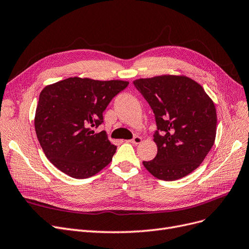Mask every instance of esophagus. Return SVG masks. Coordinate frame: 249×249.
Listing matches in <instances>:
<instances>
[{
    "label": "esophagus",
    "mask_w": 249,
    "mask_h": 249,
    "mask_svg": "<svg viewBox=\"0 0 249 249\" xmlns=\"http://www.w3.org/2000/svg\"><path fill=\"white\" fill-rule=\"evenodd\" d=\"M128 142H131L134 145H138L142 142V138L140 136H136L134 139H132V140H130Z\"/></svg>",
    "instance_id": "esophagus-1"
}]
</instances>
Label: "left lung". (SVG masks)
Returning <instances> with one entry per match:
<instances>
[{"instance_id":"1","label":"left lung","mask_w":249,"mask_h":249,"mask_svg":"<svg viewBox=\"0 0 249 249\" xmlns=\"http://www.w3.org/2000/svg\"><path fill=\"white\" fill-rule=\"evenodd\" d=\"M134 85L151 106L157 130V154L143 161L162 181L186 177L202 163L216 134V110L204 89L186 75L162 74L138 78Z\"/></svg>"}]
</instances>
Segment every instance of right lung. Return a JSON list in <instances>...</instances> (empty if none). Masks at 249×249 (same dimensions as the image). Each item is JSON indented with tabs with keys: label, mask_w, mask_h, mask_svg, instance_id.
I'll list each match as a JSON object with an SVG mask.
<instances>
[{
	"label": "right lung",
	"mask_w": 249,
	"mask_h": 249,
	"mask_svg": "<svg viewBox=\"0 0 249 249\" xmlns=\"http://www.w3.org/2000/svg\"><path fill=\"white\" fill-rule=\"evenodd\" d=\"M126 81L68 77L46 86L35 115L37 140L58 170L74 178L93 177L112 160L116 146L105 131L95 133L112 98Z\"/></svg>",
	"instance_id": "obj_1"
}]
</instances>
